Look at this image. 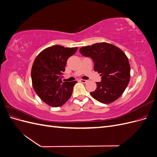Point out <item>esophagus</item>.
I'll return each mask as SVG.
<instances>
[{
  "mask_svg": "<svg viewBox=\"0 0 157 157\" xmlns=\"http://www.w3.org/2000/svg\"><path fill=\"white\" fill-rule=\"evenodd\" d=\"M87 81H88V80H83V79H80V82H81L82 83H86Z\"/></svg>",
  "mask_w": 157,
  "mask_h": 157,
  "instance_id": "esophagus-1",
  "label": "esophagus"
}]
</instances>
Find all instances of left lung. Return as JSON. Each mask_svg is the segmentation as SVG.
<instances>
[{"label":"left lung","instance_id":"1","mask_svg":"<svg viewBox=\"0 0 157 157\" xmlns=\"http://www.w3.org/2000/svg\"><path fill=\"white\" fill-rule=\"evenodd\" d=\"M79 52L92 59L94 71L101 77V82H96V90L90 95L103 103L115 101L130 81V66L125 54L118 47L106 42L83 46Z\"/></svg>","mask_w":157,"mask_h":157}]
</instances>
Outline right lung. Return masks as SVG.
Returning a JSON list of instances; mask_svg holds the SVG:
<instances>
[{"label": "right lung", "mask_w": 157, "mask_h": 157, "mask_svg": "<svg viewBox=\"0 0 157 157\" xmlns=\"http://www.w3.org/2000/svg\"><path fill=\"white\" fill-rule=\"evenodd\" d=\"M78 48L60 45L48 47L36 56L32 66L33 86L39 97L48 105L61 106L70 98L77 81L62 82L67 59Z\"/></svg>", "instance_id": "right-lung-1"}]
</instances>
